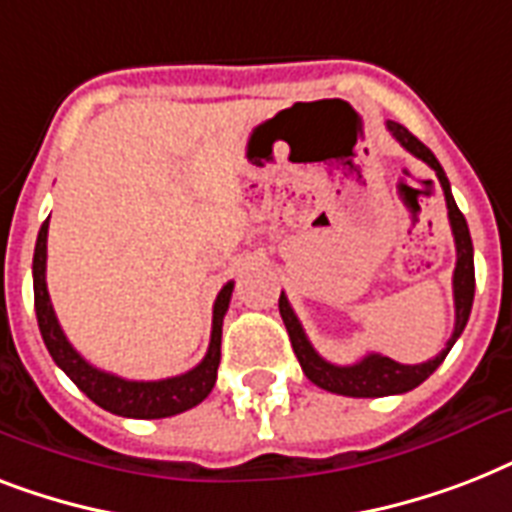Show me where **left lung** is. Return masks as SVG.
Instances as JSON below:
<instances>
[{
  "mask_svg": "<svg viewBox=\"0 0 512 512\" xmlns=\"http://www.w3.org/2000/svg\"><path fill=\"white\" fill-rule=\"evenodd\" d=\"M390 135L401 143V146L409 151L412 156L422 159L428 164L430 170L436 172L438 183L444 188L446 209H449V225H452L454 247H457V265H454V332L446 342V348L438 353L436 358H428L425 364H398L393 358L380 356V353H369L361 361L350 366H337L329 364L327 358H321L316 353V348L311 345V340L305 337V329L300 324V319L292 311L287 295L281 292L279 297V313L284 319V327L289 332V340H292V350H295L297 361L303 366L305 377L319 385V388L329 390V393H337V396H350V398H380V396H396V393H406V390L417 388L420 382H425L430 374L436 372L441 361L446 358V353L452 350V345L457 342V337L462 335V329L470 319V308H473V295H476V268H473V241H470L468 223H465V215L457 207V201L452 196V185H449V177H446L444 167L438 164V159L433 156L425 143L414 138L412 132L406 130L404 124L388 122Z\"/></svg>",
  "mask_w": 512,
  "mask_h": 512,
  "instance_id": "1",
  "label": "left lung"
}]
</instances>
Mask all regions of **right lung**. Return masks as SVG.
<instances>
[{"label":"right lung","mask_w":512,"mask_h":512,"mask_svg":"<svg viewBox=\"0 0 512 512\" xmlns=\"http://www.w3.org/2000/svg\"><path fill=\"white\" fill-rule=\"evenodd\" d=\"M47 228L50 217L44 220L36 236L34 249V308L36 321L42 340L50 350L52 361L71 377L76 388L84 396L103 406L106 412L119 414V417H132V420H162L172 417L185 409H193L209 396V390L215 388L217 366H220V337H223V319L228 311L233 295V281H228L212 308V337H209L207 356L193 366L191 372L167 377V380H124L111 372H103L98 366H92L79 350L68 342L63 329L58 324V316L52 311L50 292H47Z\"/></svg>","instance_id":"1"}]
</instances>
